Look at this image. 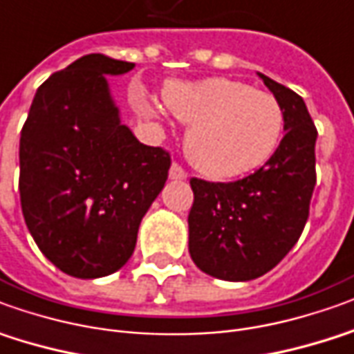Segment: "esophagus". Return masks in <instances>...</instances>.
<instances>
[{"mask_svg": "<svg viewBox=\"0 0 354 354\" xmlns=\"http://www.w3.org/2000/svg\"><path fill=\"white\" fill-rule=\"evenodd\" d=\"M169 179L171 181H185L187 179V173H185V169L179 163H173L171 167H169Z\"/></svg>", "mask_w": 354, "mask_h": 354, "instance_id": "esophagus-1", "label": "esophagus"}]
</instances>
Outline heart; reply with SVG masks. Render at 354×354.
I'll list each match as a JSON object with an SVG mask.
<instances>
[{"label":"heart","instance_id":"obj_1","mask_svg":"<svg viewBox=\"0 0 354 354\" xmlns=\"http://www.w3.org/2000/svg\"><path fill=\"white\" fill-rule=\"evenodd\" d=\"M163 104L187 123L185 150L192 165L212 179H231L264 165L283 135V107L270 92L247 82L212 77L163 88ZM148 113L163 109L142 102Z\"/></svg>","mask_w":354,"mask_h":354}]
</instances>
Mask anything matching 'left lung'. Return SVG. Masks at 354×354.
Wrapping results in <instances>:
<instances>
[{
  "mask_svg": "<svg viewBox=\"0 0 354 354\" xmlns=\"http://www.w3.org/2000/svg\"><path fill=\"white\" fill-rule=\"evenodd\" d=\"M283 107L285 136L268 162L245 179H191L189 252L204 274L250 281L268 274L295 247L308 219L316 185V127L304 100L258 73Z\"/></svg>",
  "mask_w": 354,
  "mask_h": 354,
  "instance_id": "1",
  "label": "left lung"
}]
</instances>
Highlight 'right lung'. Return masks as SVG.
I'll return each instance as SVG.
<instances>
[{
  "label": "right lung",
  "mask_w": 354,
  "mask_h": 354,
  "mask_svg": "<svg viewBox=\"0 0 354 354\" xmlns=\"http://www.w3.org/2000/svg\"><path fill=\"white\" fill-rule=\"evenodd\" d=\"M135 63L90 53L36 90L21 131L26 227L61 272L96 279L133 256L136 233L169 171V153L121 123L106 75Z\"/></svg>",
  "instance_id": "right-lung-1"
}]
</instances>
